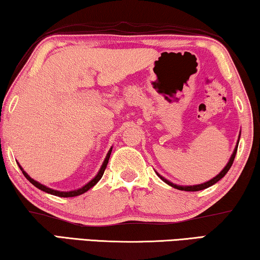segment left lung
I'll use <instances>...</instances> for the list:
<instances>
[{"mask_svg":"<svg viewBox=\"0 0 260 260\" xmlns=\"http://www.w3.org/2000/svg\"><path fill=\"white\" fill-rule=\"evenodd\" d=\"M239 137H240V135H239ZM238 143H239V141H238ZM237 149H238V144L236 145V149H235V151H233V153H232V156H231V158H230V160H229V163L226 164V167H225L224 169H223V171L220 172L219 175H217L216 177H214V178H212L211 180H209V182H206V183H204V184H199V185H193V186H179V185H176V184H172L171 182H169V180H167L165 178H163V177H161L160 175H158V177H159V178L163 180V182H165L167 184H169V185H171L172 187H175V189H178V190H184V191H199V190H204V189H206V187H209V186H211V185H213V184H216L218 180H220L221 178H223V177L228 174V171L230 170V168H231V165H232V163H233V160H235V157H236V153H237Z\"/></svg>","mask_w":260,"mask_h":260,"instance_id":"obj_1","label":"left lung"}]
</instances>
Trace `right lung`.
I'll list each match as a JSON object with an SVG mask.
<instances>
[{"label":"right lung","mask_w":260,"mask_h":260,"mask_svg":"<svg viewBox=\"0 0 260 260\" xmlns=\"http://www.w3.org/2000/svg\"><path fill=\"white\" fill-rule=\"evenodd\" d=\"M111 150H112V148H111L110 150H109L108 155H107V157H105V159H104V161H103L102 168H101V170L99 171V174H97V176L95 177V178L90 180V182H89L88 184H85V185H84L83 187H81V189L74 190V191H69V192H63V191H56V190L50 189V187H47L46 185H42V184H40L39 182H36V180H34V179L31 178V177H29V175L27 174V172H25V171L23 170V169L21 168V165H18V167H20L21 171L23 172V175H24L25 178H27V179L29 180V182L32 184V185H35L36 187H39L40 190L44 191V192L50 193V194H54V196H58V197H76V196H80V194L84 193V192H86V191H88V190L91 189V187H92L93 185H95V184H97V182H99V180H100L101 178H102V176H103V174H104L105 169H107L109 158H110V155H111Z\"/></svg>","instance_id":"1"}]
</instances>
